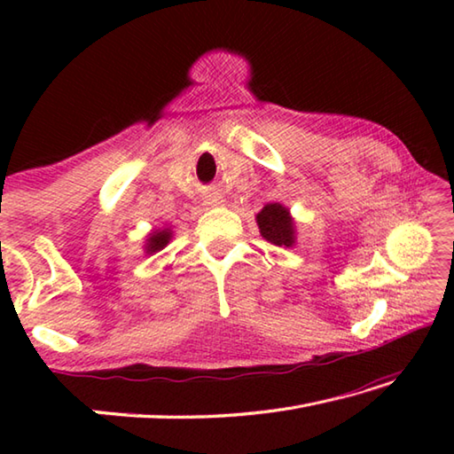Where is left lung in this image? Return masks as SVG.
Here are the masks:
<instances>
[{
    "label": "left lung",
    "mask_w": 454,
    "mask_h": 454,
    "mask_svg": "<svg viewBox=\"0 0 454 454\" xmlns=\"http://www.w3.org/2000/svg\"><path fill=\"white\" fill-rule=\"evenodd\" d=\"M260 234L268 242L276 246H292L294 244V228H292V218L288 210L280 204H266L262 212L256 216Z\"/></svg>",
    "instance_id": "8db88e82"
}]
</instances>
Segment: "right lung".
<instances>
[{
  "instance_id": "obj_1",
  "label": "right lung",
  "mask_w": 454,
  "mask_h": 454,
  "mask_svg": "<svg viewBox=\"0 0 454 454\" xmlns=\"http://www.w3.org/2000/svg\"><path fill=\"white\" fill-rule=\"evenodd\" d=\"M168 240H170V232L168 230H162V232H153L150 238H148V252H158L162 250L164 246L168 244Z\"/></svg>"
}]
</instances>
